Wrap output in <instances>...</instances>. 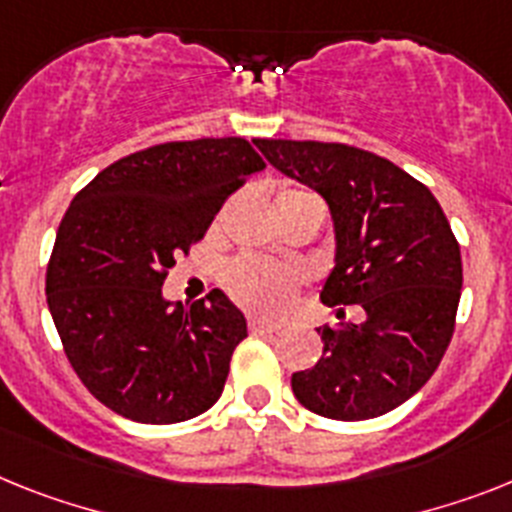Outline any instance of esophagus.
Masks as SVG:
<instances>
[{
    "label": "esophagus",
    "instance_id": "1",
    "mask_svg": "<svg viewBox=\"0 0 512 512\" xmlns=\"http://www.w3.org/2000/svg\"><path fill=\"white\" fill-rule=\"evenodd\" d=\"M249 330H252V333H260V336H268V333H276L278 325L276 322L263 320V317H252V320H249Z\"/></svg>",
    "mask_w": 512,
    "mask_h": 512
}]
</instances>
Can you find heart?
<instances>
[{
    "instance_id": "obj_1",
    "label": "heart",
    "mask_w": 512,
    "mask_h": 512,
    "mask_svg": "<svg viewBox=\"0 0 512 512\" xmlns=\"http://www.w3.org/2000/svg\"><path fill=\"white\" fill-rule=\"evenodd\" d=\"M283 195H302V190H289ZM296 270L276 263H242L231 270V291L244 307L260 315H281L294 299Z\"/></svg>"
}]
</instances>
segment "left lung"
Masks as SVG:
<instances>
[{
	"instance_id": "left-lung-1",
	"label": "left lung",
	"mask_w": 512,
	"mask_h": 512,
	"mask_svg": "<svg viewBox=\"0 0 512 512\" xmlns=\"http://www.w3.org/2000/svg\"><path fill=\"white\" fill-rule=\"evenodd\" d=\"M270 166L328 203L336 234L325 304L362 322L322 325V356L291 375L304 409L362 422L406 403L435 375L461 302V247L435 195L388 158L341 143L255 140Z\"/></svg>"
}]
</instances>
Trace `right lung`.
<instances>
[{
	"label": "right lung",
	"mask_w": 512,
	"mask_h": 512,
	"mask_svg": "<svg viewBox=\"0 0 512 512\" xmlns=\"http://www.w3.org/2000/svg\"><path fill=\"white\" fill-rule=\"evenodd\" d=\"M265 161L242 137L137 150L75 195L46 270L64 354L103 406L140 424H176L221 398L247 338L242 309L213 289L171 309L166 270L223 200Z\"/></svg>",
	"instance_id": "right-lung-1"
}]
</instances>
